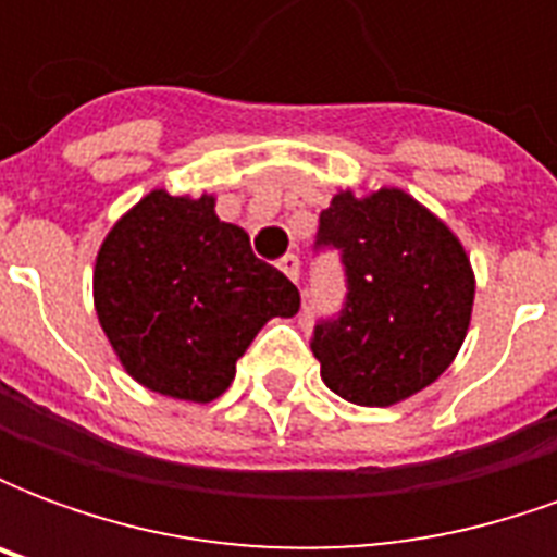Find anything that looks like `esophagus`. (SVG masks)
Segmentation results:
<instances>
[{
	"mask_svg": "<svg viewBox=\"0 0 557 557\" xmlns=\"http://www.w3.org/2000/svg\"><path fill=\"white\" fill-rule=\"evenodd\" d=\"M277 268L292 280V283H298V277H301V259H298L295 253L283 256V259L277 262Z\"/></svg>",
	"mask_w": 557,
	"mask_h": 557,
	"instance_id": "esophagus-1",
	"label": "esophagus"
}]
</instances>
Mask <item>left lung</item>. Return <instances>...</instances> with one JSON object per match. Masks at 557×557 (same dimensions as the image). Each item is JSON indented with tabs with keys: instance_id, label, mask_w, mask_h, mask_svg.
I'll return each instance as SVG.
<instances>
[{
	"instance_id": "obj_1",
	"label": "left lung",
	"mask_w": 557,
	"mask_h": 557,
	"mask_svg": "<svg viewBox=\"0 0 557 557\" xmlns=\"http://www.w3.org/2000/svg\"><path fill=\"white\" fill-rule=\"evenodd\" d=\"M322 247L346 268V307L315 325L322 382L355 406L385 409L454 363L471 322L474 271L450 226L399 187L339 190L319 218Z\"/></svg>"
}]
</instances>
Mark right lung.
Listing matches in <instances>:
<instances>
[{"mask_svg": "<svg viewBox=\"0 0 557 557\" xmlns=\"http://www.w3.org/2000/svg\"><path fill=\"white\" fill-rule=\"evenodd\" d=\"M91 289L127 375L184 403L218 399L268 319L301 307L295 283L256 259L211 194L143 196L107 232Z\"/></svg>", "mask_w": 557, "mask_h": 557, "instance_id": "1", "label": "right lung"}]
</instances>
